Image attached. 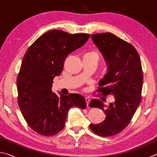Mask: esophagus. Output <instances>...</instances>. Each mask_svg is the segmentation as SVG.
I'll use <instances>...</instances> for the list:
<instances>
[{"mask_svg": "<svg viewBox=\"0 0 157 157\" xmlns=\"http://www.w3.org/2000/svg\"><path fill=\"white\" fill-rule=\"evenodd\" d=\"M86 105L87 107H89V102H90V98L89 97H86Z\"/></svg>", "mask_w": 157, "mask_h": 157, "instance_id": "obj_1", "label": "esophagus"}]
</instances>
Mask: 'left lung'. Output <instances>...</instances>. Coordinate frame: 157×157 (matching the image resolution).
<instances>
[{"label":"left lung","mask_w":157,"mask_h":157,"mask_svg":"<svg viewBox=\"0 0 157 157\" xmlns=\"http://www.w3.org/2000/svg\"><path fill=\"white\" fill-rule=\"evenodd\" d=\"M91 39L107 65L98 91L113 95L114 102L107 107L100 100H91L89 107L101 109L106 117L102 123L90 124L89 127L99 136H111L125 128L140 105L143 79L141 63L135 48L112 33L92 34Z\"/></svg>","instance_id":"left-lung-1"}]
</instances>
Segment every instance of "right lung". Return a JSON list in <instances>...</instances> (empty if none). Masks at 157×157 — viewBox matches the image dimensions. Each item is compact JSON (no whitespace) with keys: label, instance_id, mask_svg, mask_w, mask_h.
Returning <instances> with one entry per match:
<instances>
[{"label":"right lung","instance_id":"right-lung-1","mask_svg":"<svg viewBox=\"0 0 157 157\" xmlns=\"http://www.w3.org/2000/svg\"><path fill=\"white\" fill-rule=\"evenodd\" d=\"M88 34H71L59 30L47 32L28 49L17 78L18 104L28 125L42 136L57 134L65 125L69 109H85L82 95L52 91L53 79L62 72L68 55L79 48Z\"/></svg>","mask_w":157,"mask_h":157}]
</instances>
